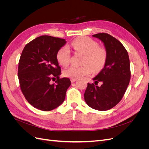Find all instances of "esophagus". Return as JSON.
<instances>
[{
  "mask_svg": "<svg viewBox=\"0 0 149 149\" xmlns=\"http://www.w3.org/2000/svg\"><path fill=\"white\" fill-rule=\"evenodd\" d=\"M76 81V79H74V78H71V83H74Z\"/></svg>",
  "mask_w": 149,
  "mask_h": 149,
  "instance_id": "1",
  "label": "esophagus"
}]
</instances>
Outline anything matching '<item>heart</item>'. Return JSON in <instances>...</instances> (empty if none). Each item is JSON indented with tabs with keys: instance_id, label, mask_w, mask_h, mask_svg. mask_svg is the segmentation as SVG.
Listing matches in <instances>:
<instances>
[{
	"instance_id": "obj_1",
	"label": "heart",
	"mask_w": 149,
	"mask_h": 149,
	"mask_svg": "<svg viewBox=\"0 0 149 149\" xmlns=\"http://www.w3.org/2000/svg\"><path fill=\"white\" fill-rule=\"evenodd\" d=\"M70 47L74 53L83 55L82 66H71L65 69L63 74L66 77L77 79L93 73H98L104 66L107 53L104 48L100 47L99 43L92 38L81 37L73 40ZM71 53L67 47H63L56 53V60L60 65L66 66L70 63Z\"/></svg>"
}]
</instances>
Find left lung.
Returning a JSON list of instances; mask_svg holds the SVG:
<instances>
[{
    "label": "left lung",
    "mask_w": 149,
    "mask_h": 149,
    "mask_svg": "<svg viewBox=\"0 0 149 149\" xmlns=\"http://www.w3.org/2000/svg\"><path fill=\"white\" fill-rule=\"evenodd\" d=\"M104 44L107 53L104 67L93 80L102 84L88 83L84 94L87 104L94 109L107 111L116 106L123 97L130 79V66L128 53L118 40L111 35L100 33L93 35Z\"/></svg>",
    "instance_id": "1"
}]
</instances>
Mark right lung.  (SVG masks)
<instances>
[{
  "label": "right lung",
  "instance_id": "right-lung-1",
  "mask_svg": "<svg viewBox=\"0 0 149 149\" xmlns=\"http://www.w3.org/2000/svg\"><path fill=\"white\" fill-rule=\"evenodd\" d=\"M65 44L63 38L42 35L22 51L18 67L20 87L26 101L39 110L49 111L61 104L71 85L68 78H60L56 60L58 51Z\"/></svg>",
  "mask_w": 149,
  "mask_h": 149
}]
</instances>
